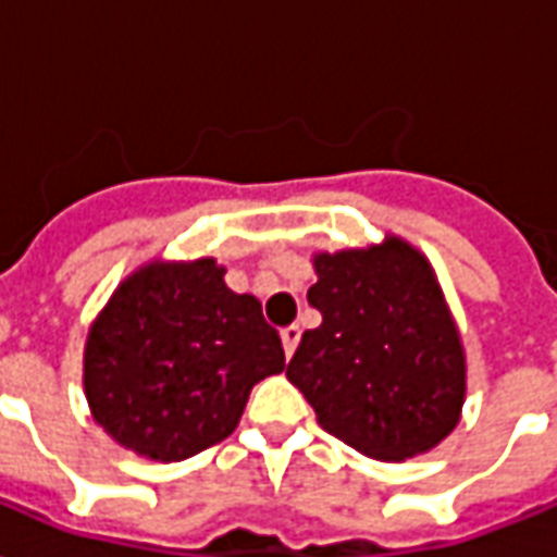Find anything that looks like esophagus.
I'll use <instances>...</instances> for the list:
<instances>
[{"instance_id":"1","label":"esophagus","mask_w":557,"mask_h":557,"mask_svg":"<svg viewBox=\"0 0 557 557\" xmlns=\"http://www.w3.org/2000/svg\"><path fill=\"white\" fill-rule=\"evenodd\" d=\"M280 339H283V351H286V357H292L300 342V327H295V324H292V327H286V331L280 333Z\"/></svg>"}]
</instances>
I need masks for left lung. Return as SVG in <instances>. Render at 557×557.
<instances>
[{
  "label": "left lung",
  "instance_id": "1",
  "mask_svg": "<svg viewBox=\"0 0 557 557\" xmlns=\"http://www.w3.org/2000/svg\"><path fill=\"white\" fill-rule=\"evenodd\" d=\"M307 292L321 312L286 377L319 425L374 460L425 455L460 422L467 357L436 274L413 245L315 253Z\"/></svg>",
  "mask_w": 557,
  "mask_h": 557
}]
</instances>
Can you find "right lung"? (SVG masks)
<instances>
[{
    "label": "right lung",
    "mask_w": 557,
    "mask_h": 557,
    "mask_svg": "<svg viewBox=\"0 0 557 557\" xmlns=\"http://www.w3.org/2000/svg\"><path fill=\"white\" fill-rule=\"evenodd\" d=\"M286 369L253 295L215 259L147 262L114 289L85 342V395L106 434L150 460H185L233 434L253 383Z\"/></svg>",
    "instance_id": "obj_1"
}]
</instances>
